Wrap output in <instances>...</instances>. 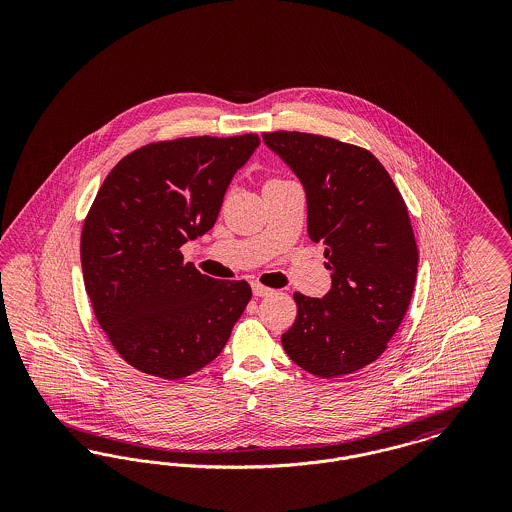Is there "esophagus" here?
<instances>
[{"mask_svg": "<svg viewBox=\"0 0 512 512\" xmlns=\"http://www.w3.org/2000/svg\"><path fill=\"white\" fill-rule=\"evenodd\" d=\"M251 288H253V295H255V297H265L268 293H272L270 288L263 286V284H257V282H255Z\"/></svg>", "mask_w": 512, "mask_h": 512, "instance_id": "34e87169", "label": "esophagus"}]
</instances>
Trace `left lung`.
Returning <instances> with one entry per match:
<instances>
[{"label":"left lung","mask_w":512,"mask_h":512,"mask_svg":"<svg viewBox=\"0 0 512 512\" xmlns=\"http://www.w3.org/2000/svg\"><path fill=\"white\" fill-rule=\"evenodd\" d=\"M263 140L299 176L309 236L332 270L322 299L293 293L284 351L320 378L357 372L388 349L413 297L418 251L405 199L365 147L288 130Z\"/></svg>","instance_id":"1"}]
</instances>
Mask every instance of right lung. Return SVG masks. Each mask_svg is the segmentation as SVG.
Masks as SVG:
<instances>
[{"label": "right lung", "mask_w": 512, "mask_h": 512, "mask_svg": "<svg viewBox=\"0 0 512 512\" xmlns=\"http://www.w3.org/2000/svg\"><path fill=\"white\" fill-rule=\"evenodd\" d=\"M257 134L142 146L113 167L84 219L80 259L94 315L124 363L180 380L219 357L251 288L184 263L209 232Z\"/></svg>", "instance_id": "add662e5"}]
</instances>
